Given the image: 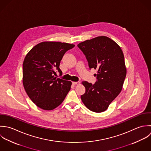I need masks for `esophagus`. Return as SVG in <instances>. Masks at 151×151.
<instances>
[{"mask_svg":"<svg viewBox=\"0 0 151 151\" xmlns=\"http://www.w3.org/2000/svg\"><path fill=\"white\" fill-rule=\"evenodd\" d=\"M72 83L73 84V85H79L80 84V82H72Z\"/></svg>","mask_w":151,"mask_h":151,"instance_id":"esophagus-1","label":"esophagus"}]
</instances>
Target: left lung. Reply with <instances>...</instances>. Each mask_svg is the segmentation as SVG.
Instances as JSON below:
<instances>
[{
  "mask_svg": "<svg viewBox=\"0 0 151 151\" xmlns=\"http://www.w3.org/2000/svg\"><path fill=\"white\" fill-rule=\"evenodd\" d=\"M78 47L85 55L89 68L97 70L94 85L82 82L86 91L81 100L91 111L103 112L122 88L127 74L122 51L115 41L106 36L86 40Z\"/></svg>",
  "mask_w": 151,
  "mask_h": 151,
  "instance_id": "1",
  "label": "left lung"
}]
</instances>
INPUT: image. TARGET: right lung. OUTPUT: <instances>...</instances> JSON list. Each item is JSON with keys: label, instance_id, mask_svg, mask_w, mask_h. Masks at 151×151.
Masks as SVG:
<instances>
[{"label": "right lung", "instance_id": "add662e5", "mask_svg": "<svg viewBox=\"0 0 151 151\" xmlns=\"http://www.w3.org/2000/svg\"><path fill=\"white\" fill-rule=\"evenodd\" d=\"M75 47L66 42L45 41L35 45L26 55L23 65V83L35 104L45 110L59 106L70 89L72 82L54 76L60 75V60L65 53Z\"/></svg>", "mask_w": 151, "mask_h": 151}]
</instances>
